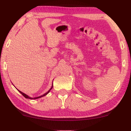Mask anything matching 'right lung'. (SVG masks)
Instances as JSON below:
<instances>
[{
    "label": "right lung",
    "mask_w": 131,
    "mask_h": 131,
    "mask_svg": "<svg viewBox=\"0 0 131 131\" xmlns=\"http://www.w3.org/2000/svg\"><path fill=\"white\" fill-rule=\"evenodd\" d=\"M52 87H53V84H52V87H51V89H50V90H49L48 91V92H47L46 93L43 94V95H42V96H39V97H34V98H32V97H29V96H28V95H26V94H25V93H23V92H20V91H19V90H18L19 91V92L20 93H21V94H22V95H23V96H24V97H25V98H26V99H38V98L42 97H43V96H45V95H47V94H48L49 92H50V91L51 90V89H52Z\"/></svg>",
    "instance_id": "obj_1"
}]
</instances>
